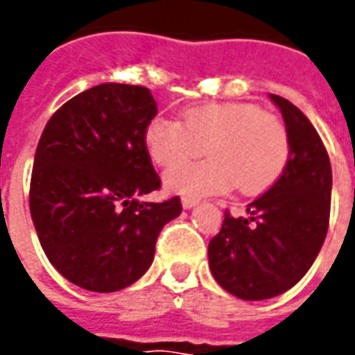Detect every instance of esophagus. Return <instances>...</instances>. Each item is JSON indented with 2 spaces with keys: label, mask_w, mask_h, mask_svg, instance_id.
<instances>
[{
  "label": "esophagus",
  "mask_w": 355,
  "mask_h": 355,
  "mask_svg": "<svg viewBox=\"0 0 355 355\" xmlns=\"http://www.w3.org/2000/svg\"><path fill=\"white\" fill-rule=\"evenodd\" d=\"M198 203H200V201L193 200V198H184V200H182V207H184V209H192V207H196Z\"/></svg>",
  "instance_id": "1"
}]
</instances>
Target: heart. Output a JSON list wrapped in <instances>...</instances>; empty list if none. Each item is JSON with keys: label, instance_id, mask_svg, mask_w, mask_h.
I'll list each match as a JSON object with an SVG mask.
<instances>
[{"label": "heart", "instance_id": "1", "mask_svg": "<svg viewBox=\"0 0 355 355\" xmlns=\"http://www.w3.org/2000/svg\"><path fill=\"white\" fill-rule=\"evenodd\" d=\"M144 142L159 167H174L207 149V162L171 169L165 186L184 198L228 192L234 184L247 196L268 190L287 167L291 142L287 127L254 104H201L184 112L182 123L154 117Z\"/></svg>", "mask_w": 355, "mask_h": 355}]
</instances>
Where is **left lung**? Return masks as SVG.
I'll return each instance as SVG.
<instances>
[{"label":"left lung","mask_w":355,"mask_h":355,"mask_svg":"<svg viewBox=\"0 0 355 355\" xmlns=\"http://www.w3.org/2000/svg\"><path fill=\"white\" fill-rule=\"evenodd\" d=\"M282 110L291 154L282 177L247 205L245 216L224 213L209 241V268L218 285L243 300H264L297 285L320 253L331 213V163L310 119L287 98Z\"/></svg>","instance_id":"left-lung-1"}]
</instances>
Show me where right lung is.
<instances>
[{
  "mask_svg": "<svg viewBox=\"0 0 355 355\" xmlns=\"http://www.w3.org/2000/svg\"><path fill=\"white\" fill-rule=\"evenodd\" d=\"M157 114L150 89L102 83L62 104L42 132L30 180V213L58 274L81 289L114 293L140 279L175 196L140 201L162 180L144 132Z\"/></svg>",
  "mask_w": 355,
  "mask_h": 355,
  "instance_id": "right-lung-1",
  "label": "right lung"
}]
</instances>
